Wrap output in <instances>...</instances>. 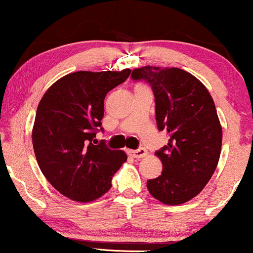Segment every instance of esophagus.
Masks as SVG:
<instances>
[{"instance_id":"esophagus-1","label":"esophagus","mask_w":253,"mask_h":253,"mask_svg":"<svg viewBox=\"0 0 253 253\" xmlns=\"http://www.w3.org/2000/svg\"><path fill=\"white\" fill-rule=\"evenodd\" d=\"M129 155H131L132 157H134V158H137V160H139V158L145 157L146 155H148V151H146V149L140 148V149H138V150H131V151H129Z\"/></svg>"}]
</instances>
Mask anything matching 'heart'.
Returning <instances> with one entry per match:
<instances>
[{"instance_id": "1", "label": "heart", "mask_w": 253, "mask_h": 253, "mask_svg": "<svg viewBox=\"0 0 253 253\" xmlns=\"http://www.w3.org/2000/svg\"><path fill=\"white\" fill-rule=\"evenodd\" d=\"M137 87H146V86H144V85H139V86H137Z\"/></svg>"}]
</instances>
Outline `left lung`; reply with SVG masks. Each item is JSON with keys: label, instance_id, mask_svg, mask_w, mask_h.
<instances>
[{"label": "left lung", "instance_id": "1", "mask_svg": "<svg viewBox=\"0 0 253 253\" xmlns=\"http://www.w3.org/2000/svg\"><path fill=\"white\" fill-rule=\"evenodd\" d=\"M131 77L151 85L157 128L169 137L155 152L163 169L146 182L149 192L163 204H184L202 192L220 160L222 127L212 97L201 80L176 67L145 66Z\"/></svg>", "mask_w": 253, "mask_h": 253}]
</instances>
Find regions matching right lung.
Listing matches in <instances>:
<instances>
[{
	"instance_id": "obj_1",
	"label": "right lung",
	"mask_w": 253,
	"mask_h": 253,
	"mask_svg": "<svg viewBox=\"0 0 253 253\" xmlns=\"http://www.w3.org/2000/svg\"><path fill=\"white\" fill-rule=\"evenodd\" d=\"M129 74L128 68L69 73L50 86L38 104L32 128L38 166L52 187L72 201L101 198L127 161L125 151L108 149L103 140L95 143V137L105 96Z\"/></svg>"
}]
</instances>
